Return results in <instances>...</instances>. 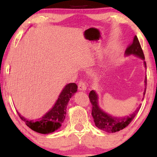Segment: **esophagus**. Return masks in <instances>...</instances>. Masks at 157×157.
Listing matches in <instances>:
<instances>
[{"instance_id":"esophagus-1","label":"esophagus","mask_w":157,"mask_h":157,"mask_svg":"<svg viewBox=\"0 0 157 157\" xmlns=\"http://www.w3.org/2000/svg\"><path fill=\"white\" fill-rule=\"evenodd\" d=\"M78 89L80 91H86V85L83 81H80V82L78 83Z\"/></svg>"}]
</instances>
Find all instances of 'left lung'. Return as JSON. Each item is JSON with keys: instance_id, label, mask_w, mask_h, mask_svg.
<instances>
[{"instance_id": "obj_1", "label": "left lung", "mask_w": 157, "mask_h": 157, "mask_svg": "<svg viewBox=\"0 0 157 157\" xmlns=\"http://www.w3.org/2000/svg\"><path fill=\"white\" fill-rule=\"evenodd\" d=\"M125 55L129 56L131 55L137 56L140 57L142 60H145V56H144L143 51H142L141 46H140L139 40L136 35L134 36L133 42L128 46L125 52ZM144 65L146 68V63L144 61ZM145 89L144 91L143 95L145 97V91H146V85H147V77H145ZM89 100L92 105V109H91V115L94 118V122L95 125L98 128L105 131L108 133H114L117 131H120L127 127L131 122L134 120L138 111H140V105L136 111L133 113H131L128 116L122 117H113L109 113H105L100 109V106L98 105V96L97 94L95 92L94 90L90 91L89 93ZM143 100V99H142Z\"/></svg>"}]
</instances>
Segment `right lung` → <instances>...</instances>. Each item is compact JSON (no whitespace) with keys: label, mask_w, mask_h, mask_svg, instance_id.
I'll return each mask as SVG.
<instances>
[{"label":"right lung","mask_w":157,"mask_h":157,"mask_svg":"<svg viewBox=\"0 0 157 157\" xmlns=\"http://www.w3.org/2000/svg\"><path fill=\"white\" fill-rule=\"evenodd\" d=\"M77 86L75 83L67 84L61 91L55 105L44 116L38 119V121L27 120L18 113L20 118L26 122V125L32 130L40 134H50L60 128L66 114V108L70 98L76 93Z\"/></svg>","instance_id":"add662e5"}]
</instances>
